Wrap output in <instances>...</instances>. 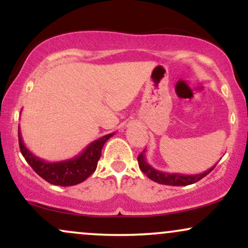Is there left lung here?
<instances>
[{
	"mask_svg": "<svg viewBox=\"0 0 248 248\" xmlns=\"http://www.w3.org/2000/svg\"><path fill=\"white\" fill-rule=\"evenodd\" d=\"M146 149L142 152L140 155L138 156L139 161V167H140L141 171L146 173L148 178H150L154 182H157L160 184H164V186H190V184L196 183L199 179L205 177L207 173H210L215 169V167L217 164H215L212 168H210L206 171L197 173V175H183V173H169V172H163L160 170H156L155 168H153L148 163L146 160Z\"/></svg>",
	"mask_w": 248,
	"mask_h": 248,
	"instance_id": "obj_1",
	"label": "left lung"
}]
</instances>
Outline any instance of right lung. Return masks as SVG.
<instances>
[{"label": "right lung", "mask_w": 248, "mask_h": 248, "mask_svg": "<svg viewBox=\"0 0 248 248\" xmlns=\"http://www.w3.org/2000/svg\"><path fill=\"white\" fill-rule=\"evenodd\" d=\"M114 133L107 134L98 140L91 142L79 155L69 160L47 162L37 157L25 147L22 140V134L18 126L19 149L25 161L43 179L53 186H71L81 183L95 171L98 161L101 156V149L105 142L112 138Z\"/></svg>", "instance_id": "obj_1"}]
</instances>
